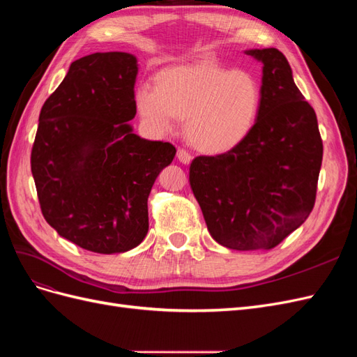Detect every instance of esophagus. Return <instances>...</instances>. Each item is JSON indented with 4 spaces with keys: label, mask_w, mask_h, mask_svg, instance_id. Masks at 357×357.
<instances>
[{
    "label": "esophagus",
    "mask_w": 357,
    "mask_h": 357,
    "mask_svg": "<svg viewBox=\"0 0 357 357\" xmlns=\"http://www.w3.org/2000/svg\"><path fill=\"white\" fill-rule=\"evenodd\" d=\"M177 159L181 162V164L189 165L190 162H192V155L188 152V150H185V149H178V150H177Z\"/></svg>",
    "instance_id": "esophagus-1"
}]
</instances>
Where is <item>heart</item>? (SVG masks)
<instances>
[{
  "label": "heart",
  "mask_w": 357,
  "mask_h": 357,
  "mask_svg": "<svg viewBox=\"0 0 357 357\" xmlns=\"http://www.w3.org/2000/svg\"><path fill=\"white\" fill-rule=\"evenodd\" d=\"M135 109L158 134L185 121L188 142L207 155H220L250 135L262 109V86L255 74L199 61L155 74L153 88L139 86Z\"/></svg>",
  "instance_id": "obj_1"
}]
</instances>
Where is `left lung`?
Returning <instances> with one entry per match:
<instances>
[{
	"label": "left lung",
	"mask_w": 357,
	"mask_h": 357,
	"mask_svg": "<svg viewBox=\"0 0 357 357\" xmlns=\"http://www.w3.org/2000/svg\"><path fill=\"white\" fill-rule=\"evenodd\" d=\"M245 53L264 63L261 114L240 146L193 159L189 181L215 241L234 250H269L314 207L323 143L314 109L283 53Z\"/></svg>",
	"instance_id": "1"
}]
</instances>
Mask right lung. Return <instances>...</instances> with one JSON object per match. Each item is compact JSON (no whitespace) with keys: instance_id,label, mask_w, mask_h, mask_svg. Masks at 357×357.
Here are the masks:
<instances>
[{"instance_id":"1","label":"right lung","mask_w":357,"mask_h":357,"mask_svg":"<svg viewBox=\"0 0 357 357\" xmlns=\"http://www.w3.org/2000/svg\"><path fill=\"white\" fill-rule=\"evenodd\" d=\"M137 73L131 53L83 56L38 117L31 171L41 213L61 236L95 253H123L144 240L150 190L176 156L172 144L128 125Z\"/></svg>"}]
</instances>
